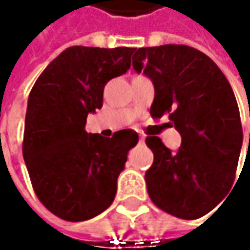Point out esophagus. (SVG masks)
Listing matches in <instances>:
<instances>
[{
    "label": "esophagus",
    "mask_w": 250,
    "mask_h": 250,
    "mask_svg": "<svg viewBox=\"0 0 250 250\" xmlns=\"http://www.w3.org/2000/svg\"><path fill=\"white\" fill-rule=\"evenodd\" d=\"M139 142H140V143H143V142H145V136H140Z\"/></svg>",
    "instance_id": "34e87169"
}]
</instances>
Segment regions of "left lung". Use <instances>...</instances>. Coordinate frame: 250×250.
Wrapping results in <instances>:
<instances>
[{"label":"left lung","instance_id":"left-lung-1","mask_svg":"<svg viewBox=\"0 0 250 250\" xmlns=\"http://www.w3.org/2000/svg\"><path fill=\"white\" fill-rule=\"evenodd\" d=\"M132 63L154 84L151 118L168 114L182 138L177 153L146 138L154 156L145 174L150 199L178 218L205 216L235 181L244 135L232 87L211 58L184 44L138 48Z\"/></svg>","mask_w":250,"mask_h":250}]
</instances>
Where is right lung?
<instances>
[{"instance_id":"obj_1","label":"right lung","mask_w":250,"mask_h":250,"mask_svg":"<svg viewBox=\"0 0 250 250\" xmlns=\"http://www.w3.org/2000/svg\"><path fill=\"white\" fill-rule=\"evenodd\" d=\"M135 48L63 50L37 78L24 120L23 159L36 196L65 221L99 216L112 203L126 154L138 143L132 129L112 138L84 129L103 107L104 86L130 66Z\"/></svg>"}]
</instances>
